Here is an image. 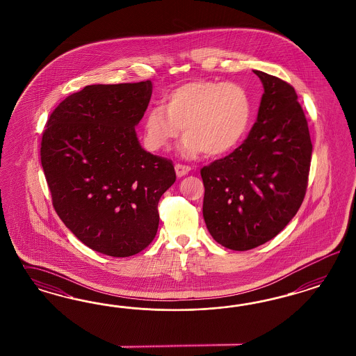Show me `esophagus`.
I'll list each match as a JSON object with an SVG mask.
<instances>
[{
    "instance_id": "34e87169",
    "label": "esophagus",
    "mask_w": 356,
    "mask_h": 356,
    "mask_svg": "<svg viewBox=\"0 0 356 356\" xmlns=\"http://www.w3.org/2000/svg\"><path fill=\"white\" fill-rule=\"evenodd\" d=\"M191 170H192V167H189V165H185V164H180V163H176V164H175V171H176V175H177V177H181V176H185V175L189 172Z\"/></svg>"
}]
</instances>
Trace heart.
<instances>
[{
    "label": "heart",
    "mask_w": 356,
    "mask_h": 356,
    "mask_svg": "<svg viewBox=\"0 0 356 356\" xmlns=\"http://www.w3.org/2000/svg\"><path fill=\"white\" fill-rule=\"evenodd\" d=\"M253 118V99L247 87L234 82L195 79L171 90L163 106L149 108L143 138L152 151L165 149L183 128L181 150L186 156L204 151L222 156L235 150L247 136Z\"/></svg>",
    "instance_id": "heart-1"
}]
</instances>
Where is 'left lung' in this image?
<instances>
[{
	"instance_id": "left-lung-1",
	"label": "left lung",
	"mask_w": 356,
	"mask_h": 356,
	"mask_svg": "<svg viewBox=\"0 0 356 356\" xmlns=\"http://www.w3.org/2000/svg\"><path fill=\"white\" fill-rule=\"evenodd\" d=\"M253 72L265 92L248 138L201 170L206 227L216 243L232 250L262 245L289 225L305 197L312 159L295 88Z\"/></svg>"
}]
</instances>
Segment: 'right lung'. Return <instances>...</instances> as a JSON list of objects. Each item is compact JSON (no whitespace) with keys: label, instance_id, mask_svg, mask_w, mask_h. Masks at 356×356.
Returning a JSON list of instances; mask_svg holds the SVG:
<instances>
[{"label":"right lung","instance_id":"right-lung-1","mask_svg":"<svg viewBox=\"0 0 356 356\" xmlns=\"http://www.w3.org/2000/svg\"><path fill=\"white\" fill-rule=\"evenodd\" d=\"M151 92L150 79L86 86L54 108L42 137L57 216L88 248L112 257L150 245L159 200L176 180L172 163L143 150L136 134Z\"/></svg>","mask_w":356,"mask_h":356}]
</instances>
